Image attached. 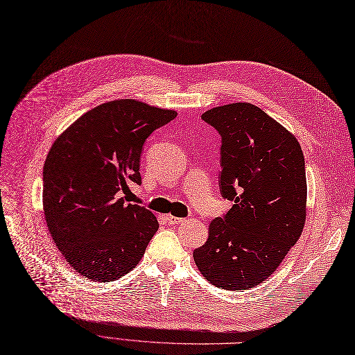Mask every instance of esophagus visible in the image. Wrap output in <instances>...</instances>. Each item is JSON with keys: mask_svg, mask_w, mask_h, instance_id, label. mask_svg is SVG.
I'll return each instance as SVG.
<instances>
[{"mask_svg": "<svg viewBox=\"0 0 355 355\" xmlns=\"http://www.w3.org/2000/svg\"><path fill=\"white\" fill-rule=\"evenodd\" d=\"M182 220H184L182 218H175V216H171V215H168V216H166L168 225H178V224H181Z\"/></svg>", "mask_w": 355, "mask_h": 355, "instance_id": "1", "label": "esophagus"}]
</instances>
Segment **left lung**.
Listing matches in <instances>:
<instances>
[{"mask_svg": "<svg viewBox=\"0 0 355 355\" xmlns=\"http://www.w3.org/2000/svg\"><path fill=\"white\" fill-rule=\"evenodd\" d=\"M220 136L219 189L234 205L209 225L193 257L224 290H248L269 278L300 239L306 220V165L297 139L247 102L206 111Z\"/></svg>", "mask_w": 355, "mask_h": 355, "instance_id": "obj_1", "label": "left lung"}]
</instances>
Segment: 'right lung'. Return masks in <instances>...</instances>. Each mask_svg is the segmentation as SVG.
<instances>
[{"label": "right lung", "mask_w": 355, "mask_h": 355, "mask_svg": "<svg viewBox=\"0 0 355 355\" xmlns=\"http://www.w3.org/2000/svg\"><path fill=\"white\" fill-rule=\"evenodd\" d=\"M175 111L133 99L102 103L54 141L44 165V212L52 240L85 278L111 282L133 269L159 228L155 215L127 200L141 184L146 139Z\"/></svg>", "instance_id": "1"}]
</instances>
